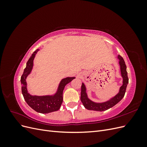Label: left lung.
Segmentation results:
<instances>
[{
	"label": "left lung",
	"mask_w": 147,
	"mask_h": 147,
	"mask_svg": "<svg viewBox=\"0 0 147 147\" xmlns=\"http://www.w3.org/2000/svg\"><path fill=\"white\" fill-rule=\"evenodd\" d=\"M118 59L119 60V63L120 65V69H121V76L123 78V85L119 89V91L118 94H117L112 99L110 100L103 102V103H95V102L91 101L87 97L86 92V88L84 84L82 83V90H81V101L83 105L86 109L90 110L99 111V112H102L106 110H108L110 108L112 107L114 105L121 100L125 94L126 87L127 83L129 82V78L127 77V72L126 71V65L123 57L121 56H118Z\"/></svg>",
	"instance_id": "left-lung-1"
}]
</instances>
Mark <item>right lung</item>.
I'll use <instances>...</instances> for the list:
<instances>
[{
    "label": "right lung",
    "mask_w": 147,
    "mask_h": 147,
    "mask_svg": "<svg viewBox=\"0 0 147 147\" xmlns=\"http://www.w3.org/2000/svg\"><path fill=\"white\" fill-rule=\"evenodd\" d=\"M38 50H36L30 57L26 64L24 72L21 77L22 84L21 90L24 100L27 104L35 111L41 113H48L58 110L63 100V90L67 83L73 80L75 77H67L62 80L58 88V90L54 96H31L27 91V83L26 82V77L30 73L33 67V60Z\"/></svg>",
    "instance_id": "right-lung-1"
}]
</instances>
